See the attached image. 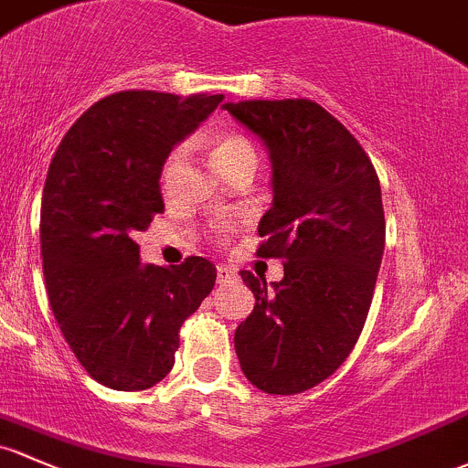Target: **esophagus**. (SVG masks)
Wrapping results in <instances>:
<instances>
[{
  "label": "esophagus",
  "mask_w": 468,
  "mask_h": 468,
  "mask_svg": "<svg viewBox=\"0 0 468 468\" xmlns=\"http://www.w3.org/2000/svg\"><path fill=\"white\" fill-rule=\"evenodd\" d=\"M234 276H236L234 268H229V265H225V263L216 265V279H218V283H225V281L234 279Z\"/></svg>",
  "instance_id": "1"
}]
</instances>
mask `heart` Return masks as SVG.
<instances>
[{
    "instance_id": "obj_1",
    "label": "heart",
    "mask_w": 468,
    "mask_h": 468,
    "mask_svg": "<svg viewBox=\"0 0 468 468\" xmlns=\"http://www.w3.org/2000/svg\"><path fill=\"white\" fill-rule=\"evenodd\" d=\"M178 158H180V154L176 152V154H172V158L167 160V165H165V169H163L165 187H167V183L172 180V174H174L176 165H178ZM209 158H212L214 167L223 174L225 169H229L232 165L240 163V160H245V158L254 160V149H252V144L243 138V135L220 133V135H216V138L212 140V144H209Z\"/></svg>"
}]
</instances>
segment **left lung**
<instances>
[{
	"mask_svg": "<svg viewBox=\"0 0 468 468\" xmlns=\"http://www.w3.org/2000/svg\"><path fill=\"white\" fill-rule=\"evenodd\" d=\"M223 109L268 149L272 207L256 254L283 259V279L270 288L240 272L256 303L234 348L256 388L303 393L344 364L368 316L386 239L379 178L353 133L313 100Z\"/></svg>",
	"mask_w": 468,
	"mask_h": 468,
	"instance_id": "left-lung-1",
	"label": "left lung"
}]
</instances>
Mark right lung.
Masks as SVG:
<instances>
[{
	"mask_svg": "<svg viewBox=\"0 0 468 468\" xmlns=\"http://www.w3.org/2000/svg\"><path fill=\"white\" fill-rule=\"evenodd\" d=\"M223 95L120 91L80 115L55 152L39 212L44 281L80 364L113 390H144L174 368L180 325L212 292L216 268L189 256L140 265L144 232L165 209L160 174Z\"/></svg>",
	"mask_w": 468,
	"mask_h": 468,
	"instance_id": "obj_1",
	"label": "right lung"
}]
</instances>
